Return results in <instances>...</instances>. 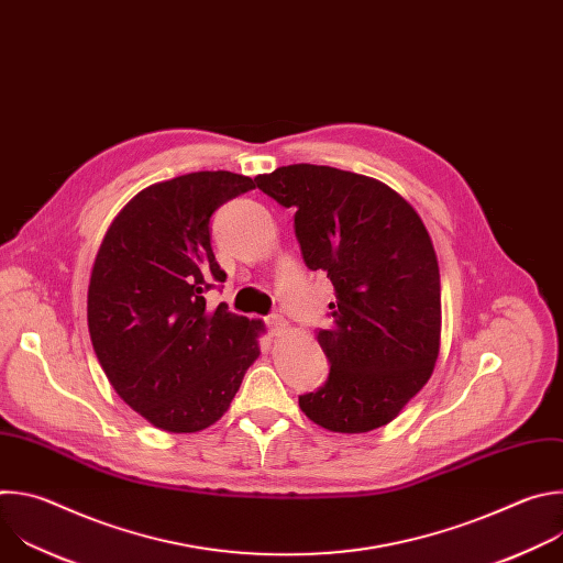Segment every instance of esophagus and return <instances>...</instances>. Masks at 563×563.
<instances>
[{
  "instance_id": "1",
  "label": "esophagus",
  "mask_w": 563,
  "mask_h": 563,
  "mask_svg": "<svg viewBox=\"0 0 563 563\" xmlns=\"http://www.w3.org/2000/svg\"><path fill=\"white\" fill-rule=\"evenodd\" d=\"M267 328H269V334H272V336H283V334L289 330L287 320H285L283 316H269V318H267Z\"/></svg>"
}]
</instances>
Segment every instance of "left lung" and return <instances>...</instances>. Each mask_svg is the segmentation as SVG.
I'll use <instances>...</instances> for the list:
<instances>
[{
	"label": "left lung",
	"instance_id": "left-lung-1",
	"mask_svg": "<svg viewBox=\"0 0 563 563\" xmlns=\"http://www.w3.org/2000/svg\"><path fill=\"white\" fill-rule=\"evenodd\" d=\"M256 185L296 209L302 261L336 294L332 328L316 334L330 376L298 396L300 410L330 432L387 426L428 383L441 347V276L423 220L387 185L334 167H278Z\"/></svg>",
	"mask_w": 563,
	"mask_h": 563
}]
</instances>
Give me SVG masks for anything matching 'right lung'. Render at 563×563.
Returning a JSON list of instances; mask_svg holds the SVG:
<instances>
[{
    "mask_svg": "<svg viewBox=\"0 0 563 563\" xmlns=\"http://www.w3.org/2000/svg\"><path fill=\"white\" fill-rule=\"evenodd\" d=\"M250 189L252 178L231 172L151 185L124 205L98 250L87 300L96 356L124 404L165 432L213 426L261 354L263 320L205 298L227 278L209 220Z\"/></svg>",
    "mask_w": 563,
    "mask_h": 563,
    "instance_id": "obj_1",
    "label": "right lung"
}]
</instances>
